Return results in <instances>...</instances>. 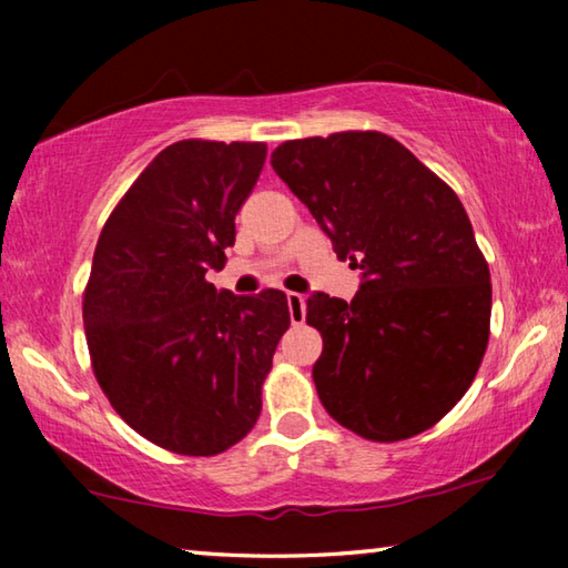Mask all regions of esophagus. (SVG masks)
<instances>
[{
  "mask_svg": "<svg viewBox=\"0 0 568 568\" xmlns=\"http://www.w3.org/2000/svg\"><path fill=\"white\" fill-rule=\"evenodd\" d=\"M287 311L293 325H301L305 321V297L301 293H287Z\"/></svg>",
  "mask_w": 568,
  "mask_h": 568,
  "instance_id": "34e87169",
  "label": "esophagus"
}]
</instances>
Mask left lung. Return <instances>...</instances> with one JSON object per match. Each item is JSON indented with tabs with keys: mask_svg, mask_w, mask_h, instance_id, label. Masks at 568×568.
Returning <instances> with one entry per match:
<instances>
[{
	"mask_svg": "<svg viewBox=\"0 0 568 568\" xmlns=\"http://www.w3.org/2000/svg\"><path fill=\"white\" fill-rule=\"evenodd\" d=\"M271 165L363 271L351 303L307 297L325 410L383 444L430 428L476 378L491 323V275L456 192L383 132L283 142Z\"/></svg>",
	"mask_w": 568,
	"mask_h": 568,
	"instance_id": "8db88e82",
	"label": "left lung"
}]
</instances>
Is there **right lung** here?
Returning <instances> with one entry per match:
<instances>
[{
  "label": "right lung",
  "mask_w": 568,
  "mask_h": 568,
  "mask_svg": "<svg viewBox=\"0 0 568 568\" xmlns=\"http://www.w3.org/2000/svg\"><path fill=\"white\" fill-rule=\"evenodd\" d=\"M265 155L263 142H175L94 247L82 303L94 376L122 420L172 454L215 456L250 434L291 325L283 291L233 295L205 281L223 271Z\"/></svg>",
  "instance_id": "obj_1"
}]
</instances>
